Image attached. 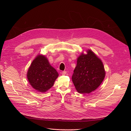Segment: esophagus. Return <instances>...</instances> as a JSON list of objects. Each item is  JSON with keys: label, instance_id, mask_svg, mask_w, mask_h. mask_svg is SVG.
<instances>
[{"label": "esophagus", "instance_id": "1", "mask_svg": "<svg viewBox=\"0 0 131 131\" xmlns=\"http://www.w3.org/2000/svg\"><path fill=\"white\" fill-rule=\"evenodd\" d=\"M66 74H67V72H66V71H63V72H62V74L63 75H65Z\"/></svg>", "mask_w": 131, "mask_h": 131}]
</instances>
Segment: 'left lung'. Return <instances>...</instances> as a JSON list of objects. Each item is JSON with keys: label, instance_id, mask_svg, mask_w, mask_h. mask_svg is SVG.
Wrapping results in <instances>:
<instances>
[{"label": "left lung", "instance_id": "left-lung-1", "mask_svg": "<svg viewBox=\"0 0 131 131\" xmlns=\"http://www.w3.org/2000/svg\"><path fill=\"white\" fill-rule=\"evenodd\" d=\"M105 71L101 59L92 50L82 52L77 59L72 81L80 93H90L96 90L103 81Z\"/></svg>", "mask_w": 131, "mask_h": 131}]
</instances>
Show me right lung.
Returning <instances> with one entry per match:
<instances>
[{"label":"right lung","mask_w":131,"mask_h":131,"mask_svg":"<svg viewBox=\"0 0 131 131\" xmlns=\"http://www.w3.org/2000/svg\"><path fill=\"white\" fill-rule=\"evenodd\" d=\"M30 85L38 92L44 93L52 88L58 73L47 57L38 54L31 62L27 73Z\"/></svg>","instance_id":"1"}]
</instances>
